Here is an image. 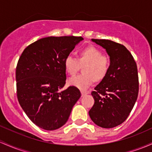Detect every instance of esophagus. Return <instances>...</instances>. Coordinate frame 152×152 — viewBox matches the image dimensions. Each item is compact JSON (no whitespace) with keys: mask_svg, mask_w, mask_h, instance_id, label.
I'll list each match as a JSON object with an SVG mask.
<instances>
[{"mask_svg":"<svg viewBox=\"0 0 152 152\" xmlns=\"http://www.w3.org/2000/svg\"><path fill=\"white\" fill-rule=\"evenodd\" d=\"M87 94H89L88 91H81V96H84L85 95H86Z\"/></svg>","mask_w":152,"mask_h":152,"instance_id":"34e87169","label":"esophagus"}]
</instances>
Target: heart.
I'll list each match as a JSON object with an SVG mask.
<instances>
[{
	"label": "heart",
	"mask_w": 152,
	"mask_h": 152,
	"mask_svg": "<svg viewBox=\"0 0 152 152\" xmlns=\"http://www.w3.org/2000/svg\"><path fill=\"white\" fill-rule=\"evenodd\" d=\"M110 60L102 55L100 50L96 47L89 45L82 48L78 52L77 59L68 56L64 61V68L70 76H74L81 66L83 74L74 76L68 80L71 86L85 89L93 83L102 81L106 77L110 70Z\"/></svg>",
	"instance_id": "b5f03b06"
}]
</instances>
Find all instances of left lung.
<instances>
[{
	"mask_svg": "<svg viewBox=\"0 0 152 152\" xmlns=\"http://www.w3.org/2000/svg\"><path fill=\"white\" fill-rule=\"evenodd\" d=\"M91 40L106 50L110 65L106 77L91 91L94 104L89 115L99 127L112 128L127 119L137 99V66L131 53L123 45L108 39Z\"/></svg>",
	"mask_w": 152,
	"mask_h": 152,
	"instance_id": "obj_1",
	"label": "left lung"
}]
</instances>
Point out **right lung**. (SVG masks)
I'll list each match as a JSON object with an SVG mask.
<instances>
[{
	"mask_svg": "<svg viewBox=\"0 0 152 152\" xmlns=\"http://www.w3.org/2000/svg\"><path fill=\"white\" fill-rule=\"evenodd\" d=\"M81 37H48L26 47L16 68L18 101L36 126L53 131L67 122L81 96L78 88L66 84L64 61Z\"/></svg>",
	"mask_w": 152,
	"mask_h": 152,
	"instance_id": "right-lung-1",
	"label": "right lung"
}]
</instances>
